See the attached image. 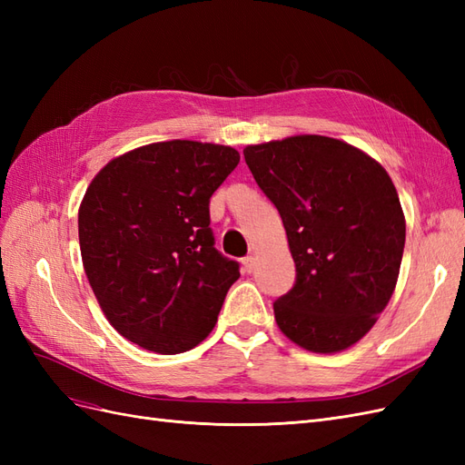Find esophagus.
Returning <instances> with one entry per match:
<instances>
[{"mask_svg": "<svg viewBox=\"0 0 465 465\" xmlns=\"http://www.w3.org/2000/svg\"><path fill=\"white\" fill-rule=\"evenodd\" d=\"M242 265H244V272H248V273L254 272V265H256L254 256H246V258L242 260Z\"/></svg>", "mask_w": 465, "mask_h": 465, "instance_id": "34e87169", "label": "esophagus"}]
</instances>
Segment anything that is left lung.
Segmentation results:
<instances>
[{"instance_id": "obj_1", "label": "left lung", "mask_w": 465, "mask_h": 465, "mask_svg": "<svg viewBox=\"0 0 465 465\" xmlns=\"http://www.w3.org/2000/svg\"><path fill=\"white\" fill-rule=\"evenodd\" d=\"M244 159L277 207L297 267L275 322L312 353L369 333L396 289L405 217L391 178L367 153L323 135L248 145Z\"/></svg>"}]
</instances>
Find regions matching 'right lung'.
I'll list each match as a JSON object with an SVG mask.
<instances>
[{"mask_svg":"<svg viewBox=\"0 0 465 465\" xmlns=\"http://www.w3.org/2000/svg\"><path fill=\"white\" fill-rule=\"evenodd\" d=\"M241 161L232 147L173 139L112 159L79 207L83 267L125 340L161 355L202 343L241 277L215 248L209 200Z\"/></svg>","mask_w":465,"mask_h":465,"instance_id":"add662e5","label":"right lung"}]
</instances>
